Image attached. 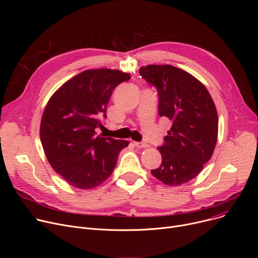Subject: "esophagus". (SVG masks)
<instances>
[{
    "label": "esophagus",
    "instance_id": "34e87169",
    "mask_svg": "<svg viewBox=\"0 0 258 258\" xmlns=\"http://www.w3.org/2000/svg\"><path fill=\"white\" fill-rule=\"evenodd\" d=\"M135 146L137 147H140V148H146V147H150V145H148L147 143H144V142H134Z\"/></svg>",
    "mask_w": 258,
    "mask_h": 258
}]
</instances>
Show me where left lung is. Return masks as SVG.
Masks as SVG:
<instances>
[{"instance_id":"8db88e82","label":"left lung","mask_w":258,"mask_h":258,"mask_svg":"<svg viewBox=\"0 0 258 258\" xmlns=\"http://www.w3.org/2000/svg\"><path fill=\"white\" fill-rule=\"evenodd\" d=\"M140 75L155 86L159 115L171 121L165 143L158 147L162 163L152 174L168 186L191 181L211 159L219 117L211 95L199 79L170 64H147Z\"/></svg>"}]
</instances>
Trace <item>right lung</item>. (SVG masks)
Returning a JSON list of instances; mask_svg holds the SVG:
<instances>
[{
  "mask_svg": "<svg viewBox=\"0 0 258 258\" xmlns=\"http://www.w3.org/2000/svg\"><path fill=\"white\" fill-rule=\"evenodd\" d=\"M130 79V73L119 70H86L66 81L47 102L40 141L50 165L69 185L92 189L102 184L130 144L95 132L102 126L113 90Z\"/></svg>",
  "mask_w": 258,
  "mask_h": 258,
  "instance_id": "add662e5",
  "label": "right lung"
}]
</instances>
